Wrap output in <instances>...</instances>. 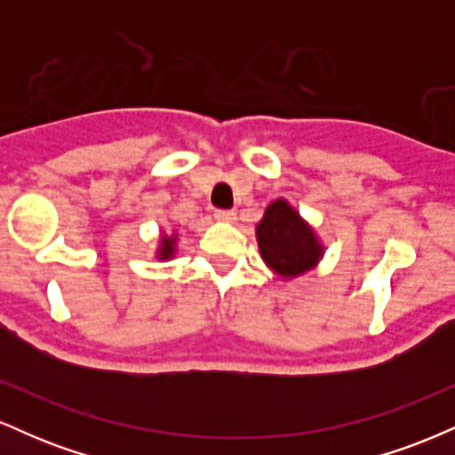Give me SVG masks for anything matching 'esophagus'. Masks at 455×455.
Listing matches in <instances>:
<instances>
[{
    "instance_id": "esophagus-1",
    "label": "esophagus",
    "mask_w": 455,
    "mask_h": 455,
    "mask_svg": "<svg viewBox=\"0 0 455 455\" xmlns=\"http://www.w3.org/2000/svg\"><path fill=\"white\" fill-rule=\"evenodd\" d=\"M213 216H216V220L233 222L235 218H237V213H235L233 210H216V212H213Z\"/></svg>"
}]
</instances>
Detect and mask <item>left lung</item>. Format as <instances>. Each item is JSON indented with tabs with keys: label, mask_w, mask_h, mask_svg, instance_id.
Returning <instances> with one entry per match:
<instances>
[{
	"label": "left lung",
	"mask_w": 455,
	"mask_h": 455,
	"mask_svg": "<svg viewBox=\"0 0 455 455\" xmlns=\"http://www.w3.org/2000/svg\"><path fill=\"white\" fill-rule=\"evenodd\" d=\"M257 237L265 263L280 275L293 278L304 274L321 257V245L312 228L282 198L265 210Z\"/></svg>",
	"instance_id": "left-lung-1"
}]
</instances>
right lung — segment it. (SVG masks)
I'll use <instances>...</instances> for the list:
<instances>
[{
	"instance_id": "right-lung-1",
	"label": "right lung",
	"mask_w": 455,
	"mask_h": 455,
	"mask_svg": "<svg viewBox=\"0 0 455 455\" xmlns=\"http://www.w3.org/2000/svg\"><path fill=\"white\" fill-rule=\"evenodd\" d=\"M162 257H171V254H173V239H169V237H164L162 239Z\"/></svg>"
}]
</instances>
